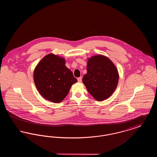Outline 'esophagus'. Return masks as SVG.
<instances>
[{"mask_svg": "<svg viewBox=\"0 0 157 157\" xmlns=\"http://www.w3.org/2000/svg\"><path fill=\"white\" fill-rule=\"evenodd\" d=\"M77 79H78V82H82V78H81V77H79V78H78Z\"/></svg>", "mask_w": 157, "mask_h": 157, "instance_id": "esophagus-1", "label": "esophagus"}]
</instances>
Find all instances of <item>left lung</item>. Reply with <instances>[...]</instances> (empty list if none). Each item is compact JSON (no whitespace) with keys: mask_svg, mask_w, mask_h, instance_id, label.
<instances>
[{"mask_svg":"<svg viewBox=\"0 0 157 157\" xmlns=\"http://www.w3.org/2000/svg\"><path fill=\"white\" fill-rule=\"evenodd\" d=\"M118 72L112 61L103 55H96L88 60L87 74L82 81L90 94L98 101L109 97L116 89Z\"/></svg>","mask_w":157,"mask_h":157,"instance_id":"1","label":"left lung"}]
</instances>
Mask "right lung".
Returning a JSON list of instances; mask_svg holds the SVG:
<instances>
[{"label": "right lung", "instance_id": "add662e5", "mask_svg": "<svg viewBox=\"0 0 157 157\" xmlns=\"http://www.w3.org/2000/svg\"><path fill=\"white\" fill-rule=\"evenodd\" d=\"M34 82L40 94L54 103L66 97L71 86L77 82L65 60L57 55H46L37 64L33 74Z\"/></svg>", "mask_w": 157, "mask_h": 157}]
</instances>
